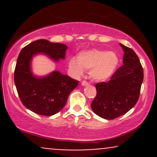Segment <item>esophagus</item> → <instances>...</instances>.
<instances>
[{"instance_id": "esophagus-1", "label": "esophagus", "mask_w": 157, "mask_h": 157, "mask_svg": "<svg viewBox=\"0 0 157 157\" xmlns=\"http://www.w3.org/2000/svg\"><path fill=\"white\" fill-rule=\"evenodd\" d=\"M81 85H82V86H88V85H89V82H88L87 81L83 80L82 82H81Z\"/></svg>"}]
</instances>
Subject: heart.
Here are the masks:
<instances>
[{"label":"heart","instance_id":"b5f03b06","mask_svg":"<svg viewBox=\"0 0 157 157\" xmlns=\"http://www.w3.org/2000/svg\"><path fill=\"white\" fill-rule=\"evenodd\" d=\"M119 63L120 58L115 52L92 49L80 52L77 60L71 59L68 62V68L75 76H81L83 70H87L92 80L104 81L115 73Z\"/></svg>","mask_w":157,"mask_h":157}]
</instances>
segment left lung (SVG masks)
<instances>
[{"mask_svg": "<svg viewBox=\"0 0 157 157\" xmlns=\"http://www.w3.org/2000/svg\"><path fill=\"white\" fill-rule=\"evenodd\" d=\"M123 65L106 82L95 85L97 95L91 102L93 111L100 117L113 120L125 114L137 102L143 81V68L133 49L120 44Z\"/></svg>", "mask_w": 157, "mask_h": 157, "instance_id": "8db88e82", "label": "left lung"}]
</instances>
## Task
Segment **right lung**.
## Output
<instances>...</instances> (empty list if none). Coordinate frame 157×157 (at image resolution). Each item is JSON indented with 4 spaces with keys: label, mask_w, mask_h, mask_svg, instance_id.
Wrapping results in <instances>:
<instances>
[{
    "label": "right lung",
    "mask_w": 157,
    "mask_h": 157,
    "mask_svg": "<svg viewBox=\"0 0 157 157\" xmlns=\"http://www.w3.org/2000/svg\"><path fill=\"white\" fill-rule=\"evenodd\" d=\"M67 46L47 40H37L22 48L16 63L14 80L17 94L25 107L37 114L52 116L66 105L70 93L79 81L60 71L48 76L37 77L31 71V60L34 55L43 53L55 61L65 59Z\"/></svg>",
    "instance_id": "add662e5"
}]
</instances>
